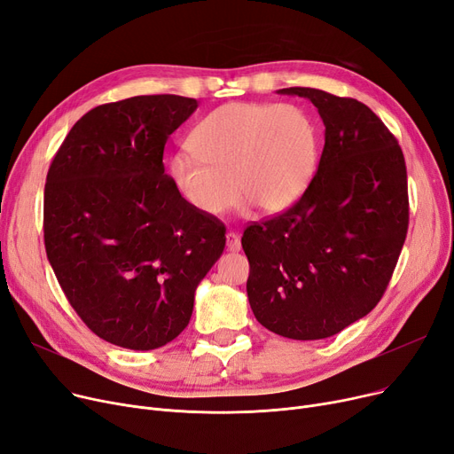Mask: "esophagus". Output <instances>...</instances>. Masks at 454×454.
<instances>
[{
	"label": "esophagus",
	"instance_id": "1",
	"mask_svg": "<svg viewBox=\"0 0 454 454\" xmlns=\"http://www.w3.org/2000/svg\"><path fill=\"white\" fill-rule=\"evenodd\" d=\"M225 239H227V249H229V251L236 253V251H240V249H242L240 234H236V232H227Z\"/></svg>",
	"mask_w": 454,
	"mask_h": 454
}]
</instances>
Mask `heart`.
<instances>
[{"mask_svg": "<svg viewBox=\"0 0 454 454\" xmlns=\"http://www.w3.org/2000/svg\"><path fill=\"white\" fill-rule=\"evenodd\" d=\"M188 145L192 153L169 159L168 177L190 208L210 218L240 196L264 214L285 212L307 192L319 162L317 123L294 103L222 105L193 127Z\"/></svg>", "mask_w": 454, "mask_h": 454, "instance_id": "obj_1", "label": "heart"}]
</instances>
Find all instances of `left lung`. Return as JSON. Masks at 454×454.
Wrapping results in <instances>:
<instances>
[{"instance_id": "8db88e82", "label": "left lung", "mask_w": 454, "mask_h": 454, "mask_svg": "<svg viewBox=\"0 0 454 454\" xmlns=\"http://www.w3.org/2000/svg\"><path fill=\"white\" fill-rule=\"evenodd\" d=\"M323 125L317 171L286 212L242 236L256 321L292 340H321L370 314L386 292L408 231L403 151L382 120L353 98L292 86Z\"/></svg>"}]
</instances>
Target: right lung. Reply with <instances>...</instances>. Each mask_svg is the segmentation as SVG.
Wrapping results in <instances>:
<instances>
[{
  "mask_svg": "<svg viewBox=\"0 0 454 454\" xmlns=\"http://www.w3.org/2000/svg\"><path fill=\"white\" fill-rule=\"evenodd\" d=\"M196 109L171 94L99 105L48 171V261L86 327L125 349H157L184 331L225 247L223 223L190 208L164 174V145Z\"/></svg>",
  "mask_w": 454,
  "mask_h": 454,
  "instance_id": "obj_1",
  "label": "right lung"
}]
</instances>
